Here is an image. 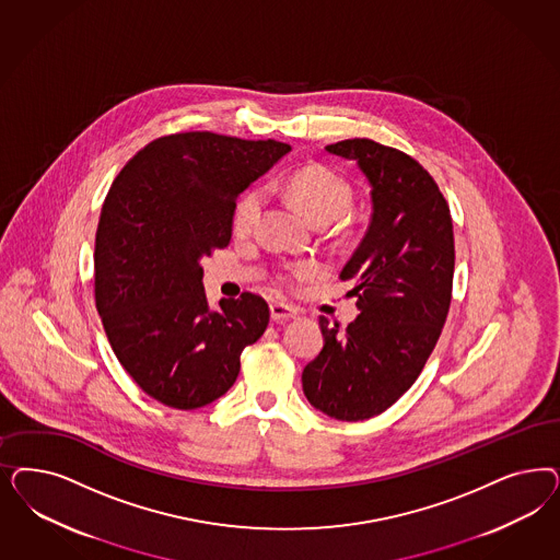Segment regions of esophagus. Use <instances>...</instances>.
Instances as JSON below:
<instances>
[{"instance_id": "esophagus-1", "label": "esophagus", "mask_w": 560, "mask_h": 560, "mask_svg": "<svg viewBox=\"0 0 560 560\" xmlns=\"http://www.w3.org/2000/svg\"><path fill=\"white\" fill-rule=\"evenodd\" d=\"M270 315L276 324H284V322H289V319H296V317H299V311L294 307H289V305H284V303H273V305H270Z\"/></svg>"}]
</instances>
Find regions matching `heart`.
<instances>
[{"mask_svg": "<svg viewBox=\"0 0 560 560\" xmlns=\"http://www.w3.org/2000/svg\"><path fill=\"white\" fill-rule=\"evenodd\" d=\"M280 187L303 210V214L317 226L338 220L352 203V191L346 185V180L319 164H311L292 173L290 177L282 180ZM264 201L266 196H264V189L259 187L247 189L238 198L233 212V231L236 235H249L257 226L264 210ZM319 273H322V266L317 261H299L289 266L282 273V282L294 287L299 282L317 278Z\"/></svg>", "mask_w": 560, "mask_h": 560, "instance_id": "obj_1", "label": "heart"}]
</instances>
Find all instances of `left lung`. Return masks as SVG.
I'll use <instances>...</instances> for the list:
<instances>
[{
  "label": "left lung",
  "mask_w": 560,
  "mask_h": 560,
  "mask_svg": "<svg viewBox=\"0 0 560 560\" xmlns=\"http://www.w3.org/2000/svg\"><path fill=\"white\" fill-rule=\"evenodd\" d=\"M357 163L371 187V222L340 271L359 315L319 317L324 350L303 371L311 406L336 420L385 412L420 375L452 303L453 222L433 177L396 148L366 138L325 145Z\"/></svg>",
  "instance_id": "obj_1"
}]
</instances>
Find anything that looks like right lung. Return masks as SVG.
I'll return each instance as SVG.
<instances>
[{
    "instance_id": "add662e5",
    "label": "right lung",
    "mask_w": 560,
    "mask_h": 560,
    "mask_svg": "<svg viewBox=\"0 0 560 560\" xmlns=\"http://www.w3.org/2000/svg\"><path fill=\"white\" fill-rule=\"evenodd\" d=\"M290 150L210 131L164 136L108 189L94 247L96 308L115 357L168 408L224 396L243 348L268 327V303L252 292L210 307L201 257L231 243L236 198Z\"/></svg>"
}]
</instances>
